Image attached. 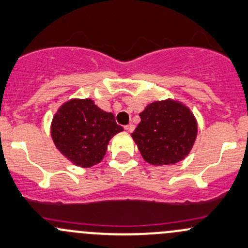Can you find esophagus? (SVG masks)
I'll return each instance as SVG.
<instances>
[{"label":"esophagus","instance_id":"esophagus-1","mask_svg":"<svg viewBox=\"0 0 248 248\" xmlns=\"http://www.w3.org/2000/svg\"><path fill=\"white\" fill-rule=\"evenodd\" d=\"M134 124H127V126H124V129H126L127 132L128 133H132L133 131H134Z\"/></svg>","mask_w":248,"mask_h":248}]
</instances>
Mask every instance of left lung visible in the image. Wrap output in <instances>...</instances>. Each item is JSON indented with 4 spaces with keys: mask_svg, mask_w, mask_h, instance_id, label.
I'll return each instance as SVG.
<instances>
[{
    "mask_svg": "<svg viewBox=\"0 0 248 248\" xmlns=\"http://www.w3.org/2000/svg\"><path fill=\"white\" fill-rule=\"evenodd\" d=\"M132 133L142 158L155 166L172 165L189 155L197 137V121L186 106L165 100L150 103Z\"/></svg>",
    "mask_w": 248,
    "mask_h": 248,
    "instance_id": "1",
    "label": "left lung"
}]
</instances>
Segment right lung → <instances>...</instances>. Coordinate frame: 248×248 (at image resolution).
<instances>
[{"label":"right lung","instance_id":"add662e5","mask_svg":"<svg viewBox=\"0 0 248 248\" xmlns=\"http://www.w3.org/2000/svg\"><path fill=\"white\" fill-rule=\"evenodd\" d=\"M122 131L113 114L98 108L90 98H74L65 102L51 124L56 147L80 168H91L100 163L109 140Z\"/></svg>","mask_w":248,"mask_h":248}]
</instances>
